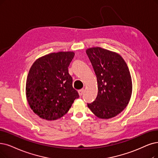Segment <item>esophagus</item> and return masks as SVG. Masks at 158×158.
I'll return each instance as SVG.
<instances>
[{
	"label": "esophagus",
	"instance_id": "1",
	"mask_svg": "<svg viewBox=\"0 0 158 158\" xmlns=\"http://www.w3.org/2000/svg\"><path fill=\"white\" fill-rule=\"evenodd\" d=\"M84 89H81L80 90L78 91V93H79V95L81 97V95H82L83 93H84Z\"/></svg>",
	"mask_w": 158,
	"mask_h": 158
}]
</instances>
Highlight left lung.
I'll list each match as a JSON object with an SVG mask.
<instances>
[{
	"label": "left lung",
	"instance_id": "obj_1",
	"mask_svg": "<svg viewBox=\"0 0 158 158\" xmlns=\"http://www.w3.org/2000/svg\"><path fill=\"white\" fill-rule=\"evenodd\" d=\"M86 53L95 73L98 94L87 106L97 117L108 119L119 114L131 98L132 82L128 67L118 54L100 47H92Z\"/></svg>",
	"mask_w": 158,
	"mask_h": 158
}]
</instances>
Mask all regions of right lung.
Returning a JSON list of instances; mask_svg holds the SVG:
<instances>
[{"mask_svg":"<svg viewBox=\"0 0 158 158\" xmlns=\"http://www.w3.org/2000/svg\"><path fill=\"white\" fill-rule=\"evenodd\" d=\"M74 56L73 52L50 53L31 65L27 80L26 95L30 108L40 117L48 121L62 117L79 97L68 71Z\"/></svg>","mask_w":158,"mask_h":158,"instance_id":"add662e5","label":"right lung"}]
</instances>
